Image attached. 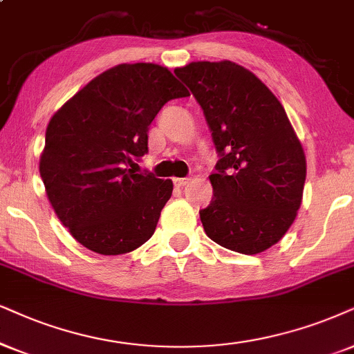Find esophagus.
Listing matches in <instances>:
<instances>
[{
    "label": "esophagus",
    "mask_w": 354,
    "mask_h": 354,
    "mask_svg": "<svg viewBox=\"0 0 354 354\" xmlns=\"http://www.w3.org/2000/svg\"><path fill=\"white\" fill-rule=\"evenodd\" d=\"M189 181H191L189 178H174V180H173L174 186H176V187H183V186H186L187 183H189Z\"/></svg>",
    "instance_id": "obj_1"
}]
</instances>
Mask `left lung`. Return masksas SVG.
I'll return each instance as SVG.
<instances>
[{"mask_svg":"<svg viewBox=\"0 0 354 354\" xmlns=\"http://www.w3.org/2000/svg\"><path fill=\"white\" fill-rule=\"evenodd\" d=\"M203 107L221 153L209 180L214 198L199 210L210 240L243 254L276 245L302 203L306 155L283 104L235 62L174 68Z\"/></svg>","mask_w":354,"mask_h":354,"instance_id":"1","label":"left lung"}]
</instances>
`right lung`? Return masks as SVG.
<instances>
[{
    "label": "right lung",
    "instance_id": "obj_1",
    "mask_svg": "<svg viewBox=\"0 0 354 354\" xmlns=\"http://www.w3.org/2000/svg\"><path fill=\"white\" fill-rule=\"evenodd\" d=\"M185 96L167 66L120 64L48 120L40 178L57 217L83 247L124 254L153 235L173 181L125 165L149 151V125L165 102Z\"/></svg>",
    "mask_w": 354,
    "mask_h": 354
}]
</instances>
